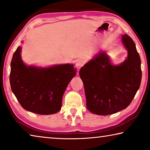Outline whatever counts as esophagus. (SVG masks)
Wrapping results in <instances>:
<instances>
[{
    "mask_svg": "<svg viewBox=\"0 0 150 150\" xmlns=\"http://www.w3.org/2000/svg\"><path fill=\"white\" fill-rule=\"evenodd\" d=\"M83 65H84V61L83 59H78L75 63L76 67L77 68V69H79L82 66H83Z\"/></svg>",
    "mask_w": 150,
    "mask_h": 150,
    "instance_id": "34e87169",
    "label": "esophagus"
}]
</instances>
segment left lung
I'll return each instance as SVG.
<instances>
[{
  "instance_id": "obj_1",
  "label": "left lung",
  "mask_w": 150,
  "mask_h": 150,
  "mask_svg": "<svg viewBox=\"0 0 150 150\" xmlns=\"http://www.w3.org/2000/svg\"><path fill=\"white\" fill-rule=\"evenodd\" d=\"M128 51L126 60L113 65L105 52H100L81 67L87 108L98 115H109L128 107L140 86L141 60L136 45L127 34L122 36Z\"/></svg>"
}]
</instances>
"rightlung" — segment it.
<instances>
[{
	"instance_id": "right-lung-1",
	"label": "right lung",
	"mask_w": 150,
	"mask_h": 150,
	"mask_svg": "<svg viewBox=\"0 0 150 150\" xmlns=\"http://www.w3.org/2000/svg\"><path fill=\"white\" fill-rule=\"evenodd\" d=\"M21 46L18 47L11 63L12 93L25 110L44 115L57 112L62 108L63 93L76 74L73 65L28 66L21 58Z\"/></svg>"
}]
</instances>
